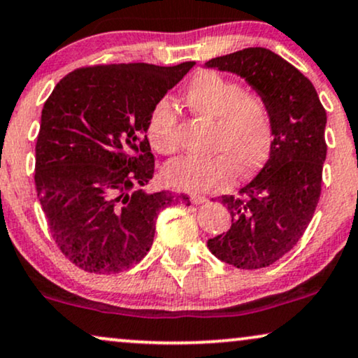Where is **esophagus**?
Returning <instances> with one entry per match:
<instances>
[{"label":"esophagus","instance_id":"34e87169","mask_svg":"<svg viewBox=\"0 0 358 358\" xmlns=\"http://www.w3.org/2000/svg\"><path fill=\"white\" fill-rule=\"evenodd\" d=\"M192 203L193 204H204V203H208V198L206 196H201V194H193Z\"/></svg>","mask_w":358,"mask_h":358}]
</instances>
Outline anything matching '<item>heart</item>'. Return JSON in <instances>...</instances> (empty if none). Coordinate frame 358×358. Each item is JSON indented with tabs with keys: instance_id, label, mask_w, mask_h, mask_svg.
Wrapping results in <instances>:
<instances>
[{
	"instance_id": "obj_1",
	"label": "heart",
	"mask_w": 358,
	"mask_h": 358,
	"mask_svg": "<svg viewBox=\"0 0 358 358\" xmlns=\"http://www.w3.org/2000/svg\"><path fill=\"white\" fill-rule=\"evenodd\" d=\"M185 103L198 116L216 121L211 159L178 157L164 166L169 187L187 193L217 192L234 183L237 171L249 176L262 169L273 142L270 109L259 94L244 93L239 85L216 71H199L183 93ZM175 109L166 99L154 104L147 119V137L159 154L176 149Z\"/></svg>"
}]
</instances>
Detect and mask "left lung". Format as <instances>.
<instances>
[{"mask_svg": "<svg viewBox=\"0 0 358 358\" xmlns=\"http://www.w3.org/2000/svg\"><path fill=\"white\" fill-rule=\"evenodd\" d=\"M204 66L244 78L270 109L268 160L237 196L219 198L232 224L208 239V249L224 264L264 268L296 245L313 219L327 152L326 109L306 76L264 47L216 57Z\"/></svg>", "mask_w": 358, "mask_h": 358, "instance_id": "left-lung-1", "label": "left lung"}]
</instances>
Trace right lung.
I'll return each mask as SVG.
<instances>
[{
	"label": "right lung",
	"mask_w": 358,
	"mask_h": 358,
	"mask_svg": "<svg viewBox=\"0 0 358 358\" xmlns=\"http://www.w3.org/2000/svg\"><path fill=\"white\" fill-rule=\"evenodd\" d=\"M194 62L98 65L62 78L42 109L36 189L57 245L90 273H119L147 255L157 216L187 194L149 193L147 119Z\"/></svg>",
	"instance_id": "add662e5"
}]
</instances>
